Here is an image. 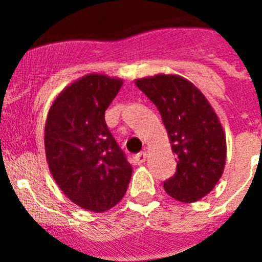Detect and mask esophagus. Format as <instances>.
Listing matches in <instances>:
<instances>
[{
  "mask_svg": "<svg viewBox=\"0 0 262 262\" xmlns=\"http://www.w3.org/2000/svg\"><path fill=\"white\" fill-rule=\"evenodd\" d=\"M145 159H147V154H145V152H140V154L135 155V157H134V160H135V163L138 164V165H142L145 161Z\"/></svg>",
  "mask_w": 262,
  "mask_h": 262,
  "instance_id": "obj_1",
  "label": "esophagus"
}]
</instances>
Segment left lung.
<instances>
[{"label":"left lung","instance_id":"left-lung-1","mask_svg":"<svg viewBox=\"0 0 262 262\" xmlns=\"http://www.w3.org/2000/svg\"><path fill=\"white\" fill-rule=\"evenodd\" d=\"M136 86L156 105L177 156L166 194L180 202H196L219 181L226 164V135L219 118L198 88L176 75L138 78Z\"/></svg>","mask_w":262,"mask_h":262}]
</instances>
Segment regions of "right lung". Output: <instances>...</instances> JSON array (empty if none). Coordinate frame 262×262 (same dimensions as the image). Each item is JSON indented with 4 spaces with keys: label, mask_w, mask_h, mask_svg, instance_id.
Wrapping results in <instances>:
<instances>
[{
    "label": "right lung",
    "mask_w": 262,
    "mask_h": 262,
    "mask_svg": "<svg viewBox=\"0 0 262 262\" xmlns=\"http://www.w3.org/2000/svg\"><path fill=\"white\" fill-rule=\"evenodd\" d=\"M123 80L90 73L53 101L45 128L47 164L53 180L81 209L103 212L127 191L133 174L105 122V111Z\"/></svg>",
    "instance_id": "1"
}]
</instances>
